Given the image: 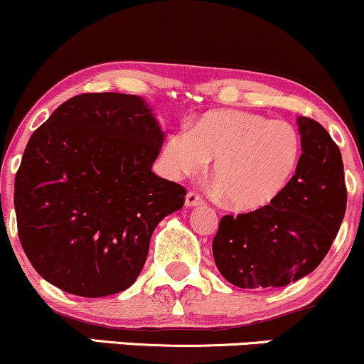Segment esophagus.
Wrapping results in <instances>:
<instances>
[{"instance_id": "34e87169", "label": "esophagus", "mask_w": 364, "mask_h": 364, "mask_svg": "<svg viewBox=\"0 0 364 364\" xmlns=\"http://www.w3.org/2000/svg\"><path fill=\"white\" fill-rule=\"evenodd\" d=\"M185 205H186V207H198V205H203V198H202V196H200L198 193H195V191H188L186 198H185Z\"/></svg>"}]
</instances>
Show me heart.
I'll list each match as a JSON object with an SVG mask.
<instances>
[{"instance_id":"heart-1","label":"heart","mask_w":364,"mask_h":364,"mask_svg":"<svg viewBox=\"0 0 364 364\" xmlns=\"http://www.w3.org/2000/svg\"><path fill=\"white\" fill-rule=\"evenodd\" d=\"M214 161V178L229 205L257 210L286 190L301 159L292 124L246 111H220L166 139L162 164L171 176H193Z\"/></svg>"}]
</instances>
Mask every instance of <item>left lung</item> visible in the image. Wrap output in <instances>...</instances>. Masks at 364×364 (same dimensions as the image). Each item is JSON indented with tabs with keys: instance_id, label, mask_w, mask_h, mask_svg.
I'll list each match as a JSON object with an SVG mask.
<instances>
[{
	"instance_id": "8db88e82",
	"label": "left lung",
	"mask_w": 364,
	"mask_h": 364,
	"mask_svg": "<svg viewBox=\"0 0 364 364\" xmlns=\"http://www.w3.org/2000/svg\"><path fill=\"white\" fill-rule=\"evenodd\" d=\"M301 159L270 205L224 215L212 252L225 281L243 289L282 287L311 274L336 240L348 190L341 150L318 121L298 118Z\"/></svg>"
}]
</instances>
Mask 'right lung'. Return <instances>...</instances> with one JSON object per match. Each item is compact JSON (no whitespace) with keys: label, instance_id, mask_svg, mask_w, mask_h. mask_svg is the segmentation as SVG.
I'll return each instance as SVG.
<instances>
[{"label":"right lung","instance_id":"right-lung-1","mask_svg":"<svg viewBox=\"0 0 364 364\" xmlns=\"http://www.w3.org/2000/svg\"><path fill=\"white\" fill-rule=\"evenodd\" d=\"M164 133L139 95L82 94L32 133L15 176L20 243L41 277L70 294L128 289L150 237L186 190L152 164Z\"/></svg>","mask_w":364,"mask_h":364}]
</instances>
